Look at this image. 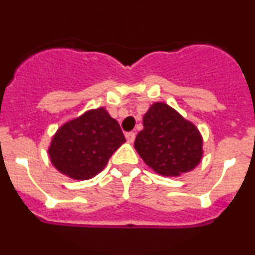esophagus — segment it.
I'll return each mask as SVG.
<instances>
[{"label":"esophagus","instance_id":"obj_1","mask_svg":"<svg viewBox=\"0 0 255 255\" xmlns=\"http://www.w3.org/2000/svg\"><path fill=\"white\" fill-rule=\"evenodd\" d=\"M126 140L129 141V143H132V141L135 140V132L134 131H129V132H126Z\"/></svg>","mask_w":255,"mask_h":255}]
</instances>
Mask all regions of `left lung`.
<instances>
[{"label": "left lung", "mask_w": 255, "mask_h": 255, "mask_svg": "<svg viewBox=\"0 0 255 255\" xmlns=\"http://www.w3.org/2000/svg\"><path fill=\"white\" fill-rule=\"evenodd\" d=\"M136 135L135 149L159 175L179 176L202 159V136L194 125L164 103L150 106Z\"/></svg>", "instance_id": "8db88e82"}]
</instances>
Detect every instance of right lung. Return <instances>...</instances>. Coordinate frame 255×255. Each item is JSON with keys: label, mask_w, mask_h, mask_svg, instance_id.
<instances>
[{"label": "right lung", "mask_w": 255, "mask_h": 255, "mask_svg": "<svg viewBox=\"0 0 255 255\" xmlns=\"http://www.w3.org/2000/svg\"><path fill=\"white\" fill-rule=\"evenodd\" d=\"M124 141L119 123L101 107L61 126L52 139L49 158L60 172L88 180L105 168Z\"/></svg>", "instance_id": "add662e5"}]
</instances>
